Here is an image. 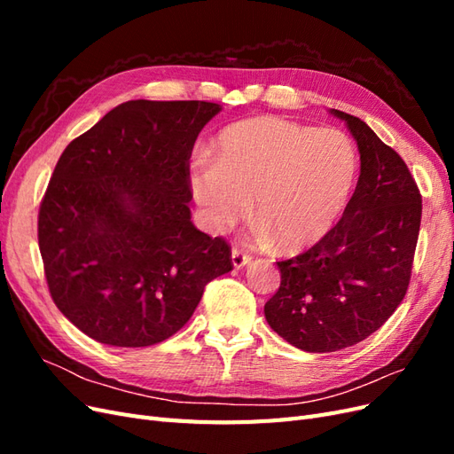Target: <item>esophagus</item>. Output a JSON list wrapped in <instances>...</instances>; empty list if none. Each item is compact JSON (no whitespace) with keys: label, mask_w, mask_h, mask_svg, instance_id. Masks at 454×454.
<instances>
[{"label":"esophagus","mask_w":454,"mask_h":454,"mask_svg":"<svg viewBox=\"0 0 454 454\" xmlns=\"http://www.w3.org/2000/svg\"><path fill=\"white\" fill-rule=\"evenodd\" d=\"M231 257H232V267H235V269H242L244 265H248L252 261V255L242 252L240 248H232Z\"/></svg>","instance_id":"esophagus-1"}]
</instances>
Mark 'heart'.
Instances as JSON below:
<instances>
[{
  "label": "heart",
  "instance_id": "1",
  "mask_svg": "<svg viewBox=\"0 0 454 454\" xmlns=\"http://www.w3.org/2000/svg\"><path fill=\"white\" fill-rule=\"evenodd\" d=\"M354 177L356 151L345 132L255 117L219 134L214 162L195 159L189 185L210 231L235 225L252 199L259 235L297 252L332 231Z\"/></svg>",
  "mask_w": 454,
  "mask_h": 454
}]
</instances>
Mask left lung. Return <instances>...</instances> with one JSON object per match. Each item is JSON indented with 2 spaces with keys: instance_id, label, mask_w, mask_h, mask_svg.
<instances>
[{
  "instance_id": "obj_1",
  "label": "left lung",
  "mask_w": 454,
  "mask_h": 454,
  "mask_svg": "<svg viewBox=\"0 0 454 454\" xmlns=\"http://www.w3.org/2000/svg\"><path fill=\"white\" fill-rule=\"evenodd\" d=\"M360 149V177L339 223L312 248L278 261L269 325L305 352L364 340L403 301L419 240L422 197L405 160L358 117L339 109Z\"/></svg>"
}]
</instances>
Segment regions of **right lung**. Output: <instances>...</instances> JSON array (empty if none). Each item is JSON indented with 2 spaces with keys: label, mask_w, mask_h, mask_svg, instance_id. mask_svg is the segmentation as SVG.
Here are the masks:
<instances>
[{
  "label": "right lung",
  "mask_w": 454,
  "mask_h": 454,
  "mask_svg": "<svg viewBox=\"0 0 454 454\" xmlns=\"http://www.w3.org/2000/svg\"><path fill=\"white\" fill-rule=\"evenodd\" d=\"M222 106L130 100L64 149L39 206L54 305L94 340L151 347L232 269L231 246L191 223L189 159Z\"/></svg>",
  "instance_id": "obj_1"
}]
</instances>
